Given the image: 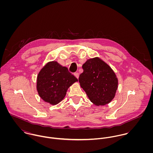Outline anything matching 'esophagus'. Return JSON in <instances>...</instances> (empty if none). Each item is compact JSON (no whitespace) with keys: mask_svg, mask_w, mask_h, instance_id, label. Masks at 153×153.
Returning a JSON list of instances; mask_svg holds the SVG:
<instances>
[{"mask_svg":"<svg viewBox=\"0 0 153 153\" xmlns=\"http://www.w3.org/2000/svg\"><path fill=\"white\" fill-rule=\"evenodd\" d=\"M74 75L75 76V77H76V78H79V73H78V72H75V73H74Z\"/></svg>","mask_w":153,"mask_h":153,"instance_id":"esophagus-1","label":"esophagus"}]
</instances>
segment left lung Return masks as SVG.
Masks as SVG:
<instances>
[{
    "label": "left lung",
    "instance_id": "1",
    "mask_svg": "<svg viewBox=\"0 0 153 153\" xmlns=\"http://www.w3.org/2000/svg\"><path fill=\"white\" fill-rule=\"evenodd\" d=\"M82 68L79 82L90 101L98 106L108 104L118 88V79L113 70L97 57L88 59Z\"/></svg>",
    "mask_w": 153,
    "mask_h": 153
}]
</instances>
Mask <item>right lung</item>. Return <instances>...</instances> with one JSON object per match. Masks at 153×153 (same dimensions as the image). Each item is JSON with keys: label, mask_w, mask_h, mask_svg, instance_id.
<instances>
[{"label": "right lung", "mask_w": 153, "mask_h": 153, "mask_svg": "<svg viewBox=\"0 0 153 153\" xmlns=\"http://www.w3.org/2000/svg\"><path fill=\"white\" fill-rule=\"evenodd\" d=\"M78 79L65 66L56 61L48 62L37 77L36 88L40 97L52 105H56L65 97L68 88Z\"/></svg>", "instance_id": "add662e5"}]
</instances>
